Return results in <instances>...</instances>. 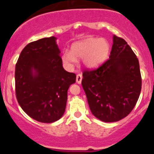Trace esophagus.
Returning <instances> with one entry per match:
<instances>
[{"label":"esophagus","instance_id":"1","mask_svg":"<svg viewBox=\"0 0 154 154\" xmlns=\"http://www.w3.org/2000/svg\"><path fill=\"white\" fill-rule=\"evenodd\" d=\"M82 74H78L77 75V77H76V81L78 84H80L81 82H82Z\"/></svg>","mask_w":154,"mask_h":154}]
</instances>
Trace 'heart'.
<instances>
[{
  "mask_svg": "<svg viewBox=\"0 0 154 154\" xmlns=\"http://www.w3.org/2000/svg\"><path fill=\"white\" fill-rule=\"evenodd\" d=\"M110 45L105 39L88 38L72 45L70 51L62 54L63 63L74 66L77 62L76 58H83V63L88 68H96L104 62L109 56Z\"/></svg>",
  "mask_w": 154,
  "mask_h": 154,
  "instance_id": "heart-1",
  "label": "heart"
}]
</instances>
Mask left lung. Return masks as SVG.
<instances>
[{"mask_svg": "<svg viewBox=\"0 0 154 154\" xmlns=\"http://www.w3.org/2000/svg\"><path fill=\"white\" fill-rule=\"evenodd\" d=\"M82 76L90 109L98 119L119 121L135 106L142 86L139 61L123 38L114 35L109 59Z\"/></svg>", "mask_w": 154, "mask_h": 154, "instance_id": "8db88e82", "label": "left lung"}]
</instances>
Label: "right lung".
Masks as SVG:
<instances>
[{
	"label": "right lung",
	"instance_id": "right-lung-1",
	"mask_svg": "<svg viewBox=\"0 0 154 154\" xmlns=\"http://www.w3.org/2000/svg\"><path fill=\"white\" fill-rule=\"evenodd\" d=\"M56 39L52 36L27 44L16 64L17 101L28 116L43 123L63 116L67 91L76 82L75 74L63 68Z\"/></svg>",
	"mask_w": 154,
	"mask_h": 154
}]
</instances>
